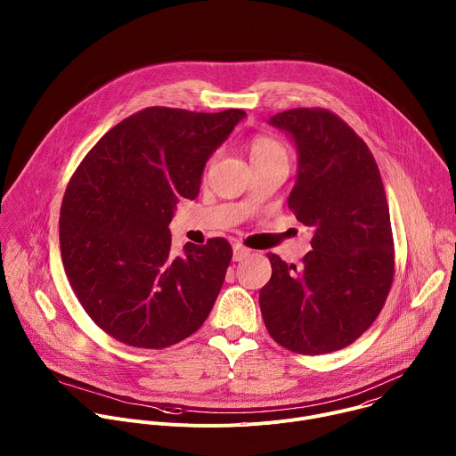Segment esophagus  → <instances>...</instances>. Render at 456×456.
Here are the masks:
<instances>
[{
    "mask_svg": "<svg viewBox=\"0 0 456 456\" xmlns=\"http://www.w3.org/2000/svg\"><path fill=\"white\" fill-rule=\"evenodd\" d=\"M247 256H250V250H248V248H245V247L240 245V243H234V245H232V259H234V262H243V259H245Z\"/></svg>",
    "mask_w": 456,
    "mask_h": 456,
    "instance_id": "esophagus-1",
    "label": "esophagus"
}]
</instances>
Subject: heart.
<instances>
[{"label":"heart","instance_id":"1","mask_svg":"<svg viewBox=\"0 0 456 456\" xmlns=\"http://www.w3.org/2000/svg\"><path fill=\"white\" fill-rule=\"evenodd\" d=\"M250 160H259V159H271V157H283L285 150L283 146L271 137L265 135H257L250 141Z\"/></svg>","mask_w":456,"mask_h":456}]
</instances>
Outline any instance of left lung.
Wrapping results in <instances>:
<instances>
[{"instance_id": "8db88e82", "label": "left lung", "mask_w": 456, "mask_h": 456, "mask_svg": "<svg viewBox=\"0 0 456 456\" xmlns=\"http://www.w3.org/2000/svg\"><path fill=\"white\" fill-rule=\"evenodd\" d=\"M269 124L297 151L289 208L310 227L303 265L269 254L273 276L259 290L271 338L321 355L359 339L384 306L394 281V236L382 178L354 129L329 110L296 108Z\"/></svg>"}]
</instances>
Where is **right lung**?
<instances>
[{
	"label": "right lung",
	"mask_w": 456,
	"mask_h": 456,
	"mask_svg": "<svg viewBox=\"0 0 456 456\" xmlns=\"http://www.w3.org/2000/svg\"><path fill=\"white\" fill-rule=\"evenodd\" d=\"M245 115L146 108L111 127L74 173L59 218L64 273L117 341L159 350L208 319L232 248L213 238L175 254L167 227L182 199L199 197L209 157Z\"/></svg>",
	"instance_id": "1"
}]
</instances>
